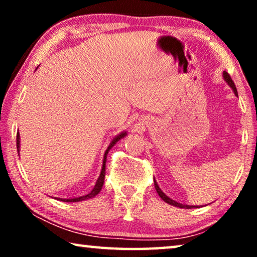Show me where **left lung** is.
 <instances>
[{
	"mask_svg": "<svg viewBox=\"0 0 257 257\" xmlns=\"http://www.w3.org/2000/svg\"><path fill=\"white\" fill-rule=\"evenodd\" d=\"M222 76H223L224 82H226L228 85L231 87V90H233L234 94L237 97V90H236V86H235V84L233 82V79L230 78V76L228 75V72H226V71H223V75ZM154 187H156V191H157L158 194H159L160 198L163 199L165 202L168 203V205H172V206H174V207H179V208H192V207H195V206L182 205V203H180V202H177V201H174V200H172L170 196H167L163 191H161V188L159 187V186H158V182L156 181V179H154Z\"/></svg>",
	"mask_w": 257,
	"mask_h": 257,
	"instance_id": "obj_1",
	"label": "left lung"
}]
</instances>
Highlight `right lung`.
Returning <instances> with one entry per match:
<instances>
[{"mask_svg":"<svg viewBox=\"0 0 257 257\" xmlns=\"http://www.w3.org/2000/svg\"><path fill=\"white\" fill-rule=\"evenodd\" d=\"M125 136H127V132L124 131L121 133H119L118 136H115L113 139L111 140L110 145L107 146L106 151H105L104 153V159H103V166H101V171H100V174L99 177H98L97 181H96V185H94V187L92 191H91L89 194L86 195H83V196H77V198H72V199H62V198H57V200H61V201H64V202H78V201H84V200H87V199H92L96 196L98 193H99L101 191V187H103L104 185V179H105V165H106V158H107V153L110 152V150L113 147L115 144H117L119 140L124 138ZM16 146H17V152L20 153V149H21V138H20V133L17 132V137H16Z\"/></svg>","mask_w":257,"mask_h":257,"instance_id":"1","label":"right lung"}]
</instances>
